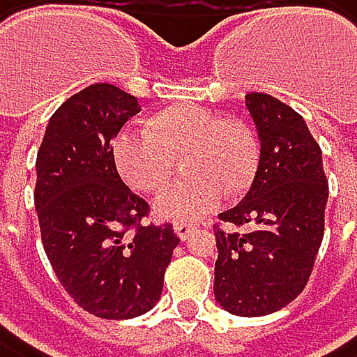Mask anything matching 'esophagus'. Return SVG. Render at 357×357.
<instances>
[{
    "instance_id": "1",
    "label": "esophagus",
    "mask_w": 357,
    "mask_h": 357,
    "mask_svg": "<svg viewBox=\"0 0 357 357\" xmlns=\"http://www.w3.org/2000/svg\"><path fill=\"white\" fill-rule=\"evenodd\" d=\"M195 227H198V225H195L193 221H174V231H176V236L181 241H185Z\"/></svg>"
}]
</instances>
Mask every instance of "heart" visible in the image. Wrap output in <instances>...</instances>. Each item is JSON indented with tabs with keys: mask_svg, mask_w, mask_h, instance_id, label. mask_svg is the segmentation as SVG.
I'll list each match as a JSON object with an SVG mask.
<instances>
[{
	"mask_svg": "<svg viewBox=\"0 0 357 357\" xmlns=\"http://www.w3.org/2000/svg\"><path fill=\"white\" fill-rule=\"evenodd\" d=\"M178 157L189 176L164 195L159 213L187 219L213 211L221 193L241 195L255 176L259 146L243 119L195 104L159 108L144 119V132L128 130L114 142L119 174L149 195L166 191Z\"/></svg>",
	"mask_w": 357,
	"mask_h": 357,
	"instance_id": "heart-1",
	"label": "heart"
}]
</instances>
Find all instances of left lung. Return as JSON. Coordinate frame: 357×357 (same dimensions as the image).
I'll list each match as a JSON object with an SVG mask.
<instances>
[{
    "label": "left lung",
    "instance_id": "obj_1",
    "mask_svg": "<svg viewBox=\"0 0 357 357\" xmlns=\"http://www.w3.org/2000/svg\"><path fill=\"white\" fill-rule=\"evenodd\" d=\"M259 166L245 200L215 223V300L259 317L287 307L309 283L324 238L328 178L305 119L268 93H247Z\"/></svg>",
    "mask_w": 357,
    "mask_h": 357
}]
</instances>
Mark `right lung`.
<instances>
[{"instance_id":"right-lung-1","label":"right lung","mask_w":357,"mask_h":357,"mask_svg":"<svg viewBox=\"0 0 357 357\" xmlns=\"http://www.w3.org/2000/svg\"><path fill=\"white\" fill-rule=\"evenodd\" d=\"M140 112L108 82L89 84L50 116L36 159V211L46 257L80 309L102 319L151 311L178 245L170 223L121 181L112 138Z\"/></svg>"}]
</instances>
